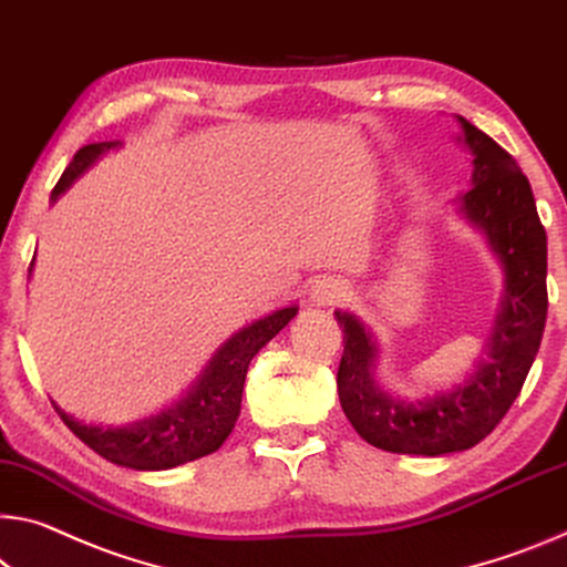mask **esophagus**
I'll list each match as a JSON object with an SVG mask.
<instances>
[{
    "mask_svg": "<svg viewBox=\"0 0 567 567\" xmlns=\"http://www.w3.org/2000/svg\"><path fill=\"white\" fill-rule=\"evenodd\" d=\"M348 298V285L340 280H320L316 287L310 290V300L316 305H338Z\"/></svg>",
    "mask_w": 567,
    "mask_h": 567,
    "instance_id": "esophagus-1",
    "label": "esophagus"
}]
</instances>
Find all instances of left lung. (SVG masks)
Wrapping results in <instances>:
<instances>
[{"label":"left lung","mask_w":567,"mask_h":567,"mask_svg":"<svg viewBox=\"0 0 567 567\" xmlns=\"http://www.w3.org/2000/svg\"><path fill=\"white\" fill-rule=\"evenodd\" d=\"M462 143L472 151V188L460 212L482 229L505 269V298L484 358L464 385L424 401H403L375 381L379 346L363 322L336 312L343 328L338 396L368 444L393 454L442 456L480 444L505 419L540 350L547 318V237L527 176L499 143L460 115Z\"/></svg>","instance_id":"left-lung-1"}]
</instances>
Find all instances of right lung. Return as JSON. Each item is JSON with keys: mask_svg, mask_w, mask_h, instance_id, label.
Listing matches in <instances>:
<instances>
[{"mask_svg": "<svg viewBox=\"0 0 567 567\" xmlns=\"http://www.w3.org/2000/svg\"><path fill=\"white\" fill-rule=\"evenodd\" d=\"M118 146V141H105L80 148L52 188V202H58V196L65 194L75 184V178L85 174L97 158ZM295 316H298V308L290 305V308L275 310L272 316L259 318L235 332L214 353L209 365L204 368V373L188 389L186 396L148 419L133 421L125 426H95L73 419L55 401H52V406L80 442L118 466L138 472H161L202 460V456L217 452L237 424L249 361Z\"/></svg>", "mask_w": 567, "mask_h": 567, "instance_id": "obj_1", "label": "right lung"}]
</instances>
